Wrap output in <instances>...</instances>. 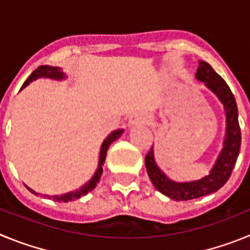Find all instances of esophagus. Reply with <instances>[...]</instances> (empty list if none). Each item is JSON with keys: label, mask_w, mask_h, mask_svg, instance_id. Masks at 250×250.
Returning <instances> with one entry per match:
<instances>
[{"label": "esophagus", "mask_w": 250, "mask_h": 250, "mask_svg": "<svg viewBox=\"0 0 250 250\" xmlns=\"http://www.w3.org/2000/svg\"><path fill=\"white\" fill-rule=\"evenodd\" d=\"M149 121L147 116L144 114H135L132 115L131 118L129 119V125L130 126H135V125H141V124H146Z\"/></svg>", "instance_id": "obj_1"}]
</instances>
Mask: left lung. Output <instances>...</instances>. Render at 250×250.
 Wrapping results in <instances>:
<instances>
[{
    "mask_svg": "<svg viewBox=\"0 0 250 250\" xmlns=\"http://www.w3.org/2000/svg\"><path fill=\"white\" fill-rule=\"evenodd\" d=\"M195 77L204 83L208 89L218 96L220 103L224 105L225 116H227V131H225L223 149L214 167H211L209 175L199 180H194V182H173L156 165L155 159H154V147L151 146L145 156L147 175L154 187L160 193L178 202L195 199V198H200V196L219 190L230 178L234 165L237 163L238 155H239L240 141H242L239 121H238L237 103L227 83L205 61H199V67L196 70Z\"/></svg>",
    "mask_w": 250,
    "mask_h": 250,
    "instance_id": "1",
    "label": "left lung"
}]
</instances>
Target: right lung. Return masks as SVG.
Returning <instances> with one entry per match:
<instances>
[{
    "label": "right lung",
    "instance_id": "obj_1",
    "mask_svg": "<svg viewBox=\"0 0 250 250\" xmlns=\"http://www.w3.org/2000/svg\"><path fill=\"white\" fill-rule=\"evenodd\" d=\"M39 77H50V79H55V80H62V79H65V74L61 71V68L60 67H54V66H47V65L40 66V67H37L36 70H35V71L27 77V80L23 83L21 90L25 89L28 83H32V81L36 80V79H39ZM123 132H124V130H120V129L115 130V131H112L111 134H110V135L107 136L105 140H104L103 145H101V149H100V158H99L98 169H96V171H95L94 176H92V178L90 179L89 182L86 183L85 185H83L80 189H77V190H75V191H70V193L62 194V195L50 196V195H42V194L36 193V191H34L28 187H26V188H27L31 193H34L35 195H42L43 198L46 196V198H48V199H54L55 202L67 203V202H71V200H76V199H79V198H81V196L86 195V194L89 193V191H91L92 189L96 187V184L100 182L101 174H103V165H104V163H105V158H106V154H107V149H109L110 144H111L112 141L118 140V139L120 138Z\"/></svg>",
    "mask_w": 250,
    "mask_h": 250
}]
</instances>
